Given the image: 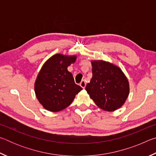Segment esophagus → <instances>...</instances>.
I'll return each mask as SVG.
<instances>
[{
	"mask_svg": "<svg viewBox=\"0 0 156 156\" xmlns=\"http://www.w3.org/2000/svg\"><path fill=\"white\" fill-rule=\"evenodd\" d=\"M80 87H81L82 88H83V89L85 88V86H86L85 81H84V80H82L81 83H80Z\"/></svg>",
	"mask_w": 156,
	"mask_h": 156,
	"instance_id": "esophagus-1",
	"label": "esophagus"
}]
</instances>
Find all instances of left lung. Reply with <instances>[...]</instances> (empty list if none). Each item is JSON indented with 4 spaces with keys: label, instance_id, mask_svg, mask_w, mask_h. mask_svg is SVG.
<instances>
[{
    "label": "left lung",
    "instance_id": "1",
    "mask_svg": "<svg viewBox=\"0 0 156 156\" xmlns=\"http://www.w3.org/2000/svg\"><path fill=\"white\" fill-rule=\"evenodd\" d=\"M92 78L86 91L98 107L113 112L125 104L129 94V83L122 69L103 60H91Z\"/></svg>",
    "mask_w": 156,
    "mask_h": 156
}]
</instances>
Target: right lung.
<instances>
[{
    "instance_id": "obj_1",
    "label": "right lung",
    "mask_w": 156,
    "mask_h": 156,
    "mask_svg": "<svg viewBox=\"0 0 156 156\" xmlns=\"http://www.w3.org/2000/svg\"><path fill=\"white\" fill-rule=\"evenodd\" d=\"M76 58V55L56 54L41 67L34 83V91L44 109L51 112L63 110L83 89L75 84L72 73L67 70Z\"/></svg>"
}]
</instances>
